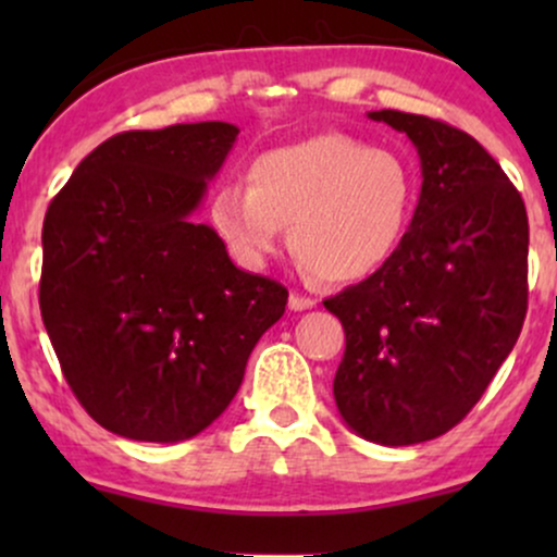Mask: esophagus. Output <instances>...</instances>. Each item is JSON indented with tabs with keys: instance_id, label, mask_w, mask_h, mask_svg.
I'll use <instances>...</instances> for the list:
<instances>
[{
	"instance_id": "1",
	"label": "esophagus",
	"mask_w": 557,
	"mask_h": 557,
	"mask_svg": "<svg viewBox=\"0 0 557 557\" xmlns=\"http://www.w3.org/2000/svg\"><path fill=\"white\" fill-rule=\"evenodd\" d=\"M287 306H290L293 311H306V309H314L317 300L309 298V296H300V293H290V300H287Z\"/></svg>"
}]
</instances>
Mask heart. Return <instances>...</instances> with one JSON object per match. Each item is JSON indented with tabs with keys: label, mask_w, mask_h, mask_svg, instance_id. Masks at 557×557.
Here are the masks:
<instances>
[{
	"label": "heart",
	"mask_w": 557,
	"mask_h": 557,
	"mask_svg": "<svg viewBox=\"0 0 557 557\" xmlns=\"http://www.w3.org/2000/svg\"><path fill=\"white\" fill-rule=\"evenodd\" d=\"M417 183L408 162L345 133L264 151L248 188L212 198V225L235 257L264 264L290 225V251L330 285L367 280L393 257L411 220Z\"/></svg>",
	"instance_id": "obj_1"
}]
</instances>
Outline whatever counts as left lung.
Masks as SVG:
<instances>
[{"mask_svg": "<svg viewBox=\"0 0 557 557\" xmlns=\"http://www.w3.org/2000/svg\"><path fill=\"white\" fill-rule=\"evenodd\" d=\"M369 117L413 140L421 196L393 257L324 309L345 330L337 411L363 440L398 447L453 430L513 350L529 298V220L469 133L398 110Z\"/></svg>", "mask_w": 557, "mask_h": 557, "instance_id": "obj_1", "label": "left lung"}]
</instances>
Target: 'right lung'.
Returning <instances> with one entry per match:
<instances>
[{"instance_id":"right-lung-1","label":"right lung","mask_w":557,"mask_h":557,"mask_svg":"<svg viewBox=\"0 0 557 557\" xmlns=\"http://www.w3.org/2000/svg\"><path fill=\"white\" fill-rule=\"evenodd\" d=\"M235 138L216 120L117 133L44 216V327L75 398L120 437L181 443L207 430L285 314V287L238 270L220 235L190 220Z\"/></svg>"}]
</instances>
